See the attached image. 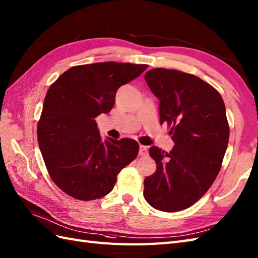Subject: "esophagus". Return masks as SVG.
<instances>
[{
	"instance_id": "1",
	"label": "esophagus",
	"mask_w": 258,
	"mask_h": 258,
	"mask_svg": "<svg viewBox=\"0 0 258 258\" xmlns=\"http://www.w3.org/2000/svg\"><path fill=\"white\" fill-rule=\"evenodd\" d=\"M148 153H149L148 152V148L144 147V146H140V148H139V154L141 156H147Z\"/></svg>"
}]
</instances>
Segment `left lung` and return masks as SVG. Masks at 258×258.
Masks as SVG:
<instances>
[{
  "label": "left lung",
  "mask_w": 258,
  "mask_h": 258,
  "mask_svg": "<svg viewBox=\"0 0 258 258\" xmlns=\"http://www.w3.org/2000/svg\"><path fill=\"white\" fill-rule=\"evenodd\" d=\"M160 100V122L172 124L171 152L151 147L156 171L144 179L153 208L176 212L202 198L218 176L229 143V123L219 92L196 75L156 68L144 75Z\"/></svg>",
  "instance_id": "8db88e82"
}]
</instances>
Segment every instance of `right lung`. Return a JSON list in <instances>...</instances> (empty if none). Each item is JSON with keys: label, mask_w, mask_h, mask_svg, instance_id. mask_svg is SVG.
<instances>
[{"label": "right lung", "mask_w": 258, "mask_h": 258, "mask_svg": "<svg viewBox=\"0 0 258 258\" xmlns=\"http://www.w3.org/2000/svg\"><path fill=\"white\" fill-rule=\"evenodd\" d=\"M147 68L111 61L75 66L49 87L37 137L50 177L69 196L84 202L106 196L137 158L136 140L103 141L95 118L109 112L119 87Z\"/></svg>", "instance_id": "add662e5"}]
</instances>
